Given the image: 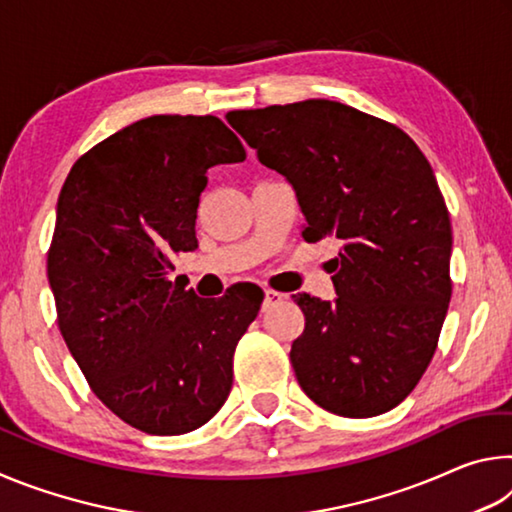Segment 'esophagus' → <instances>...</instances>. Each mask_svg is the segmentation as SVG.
Masks as SVG:
<instances>
[{"label": "esophagus", "instance_id": "esophagus-1", "mask_svg": "<svg viewBox=\"0 0 512 512\" xmlns=\"http://www.w3.org/2000/svg\"><path fill=\"white\" fill-rule=\"evenodd\" d=\"M284 300H287V296H284V293H280V291H273V289L264 291V309H271L275 305H280V302H284Z\"/></svg>", "mask_w": 512, "mask_h": 512}]
</instances>
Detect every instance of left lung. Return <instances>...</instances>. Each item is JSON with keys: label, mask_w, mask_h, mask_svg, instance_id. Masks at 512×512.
Wrapping results in <instances>:
<instances>
[{"label": "left lung", "mask_w": 512, "mask_h": 512, "mask_svg": "<svg viewBox=\"0 0 512 512\" xmlns=\"http://www.w3.org/2000/svg\"><path fill=\"white\" fill-rule=\"evenodd\" d=\"M225 117L296 189L302 237L339 246L336 300L293 296L300 388L343 418L395 409L427 370L452 298V223L431 164L402 128L339 101Z\"/></svg>", "instance_id": "obj_1"}]
</instances>
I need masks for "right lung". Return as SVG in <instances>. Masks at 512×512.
Wrapping results in <instances>:
<instances>
[{"mask_svg": "<svg viewBox=\"0 0 512 512\" xmlns=\"http://www.w3.org/2000/svg\"><path fill=\"white\" fill-rule=\"evenodd\" d=\"M244 160L219 117L153 115L92 146L60 189L47 255L60 334L94 395L144 433L194 431L230 395L264 293L205 300L169 273L198 248L207 169Z\"/></svg>", "mask_w": 512, "mask_h": 512, "instance_id": "1", "label": "right lung"}]
</instances>
